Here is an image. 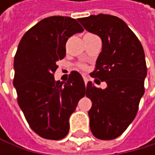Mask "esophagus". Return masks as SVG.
Instances as JSON below:
<instances>
[{
	"instance_id": "obj_1",
	"label": "esophagus",
	"mask_w": 155,
	"mask_h": 155,
	"mask_svg": "<svg viewBox=\"0 0 155 155\" xmlns=\"http://www.w3.org/2000/svg\"><path fill=\"white\" fill-rule=\"evenodd\" d=\"M84 84H87V83H88V78H87V77H85V76H84Z\"/></svg>"
}]
</instances>
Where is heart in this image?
Instances as JSON below:
<instances>
[{
    "instance_id": "obj_1",
    "label": "heart",
    "mask_w": 155,
    "mask_h": 155,
    "mask_svg": "<svg viewBox=\"0 0 155 155\" xmlns=\"http://www.w3.org/2000/svg\"><path fill=\"white\" fill-rule=\"evenodd\" d=\"M77 68L84 71V70H86V65L84 64V63H78V64H77Z\"/></svg>"
}]
</instances>
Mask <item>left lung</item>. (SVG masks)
<instances>
[{
  "instance_id": "left-lung-1",
  "label": "left lung",
  "mask_w": 155,
  "mask_h": 155,
  "mask_svg": "<svg viewBox=\"0 0 155 155\" xmlns=\"http://www.w3.org/2000/svg\"><path fill=\"white\" fill-rule=\"evenodd\" d=\"M78 21L102 40V51L90 76L105 82L107 87L101 89L90 82L86 85L85 95L92 101L88 111L90 129L97 139L114 140L135 119L145 91L144 50L138 37L117 16L99 14Z\"/></svg>"
}]
</instances>
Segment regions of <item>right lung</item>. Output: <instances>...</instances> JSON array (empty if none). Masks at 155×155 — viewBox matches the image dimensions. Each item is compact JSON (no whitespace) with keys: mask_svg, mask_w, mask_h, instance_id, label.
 I'll use <instances>...</instances> for the list:
<instances>
[{"mask_svg":"<svg viewBox=\"0 0 155 155\" xmlns=\"http://www.w3.org/2000/svg\"><path fill=\"white\" fill-rule=\"evenodd\" d=\"M83 27L69 16H50L24 34L17 47L13 84L17 102L31 128L46 140H61L70 129L69 118L85 95L79 72L66 83L55 81L57 62L66 56V43Z\"/></svg>","mask_w":155,"mask_h":155,"instance_id":"add662e5","label":"right lung"}]
</instances>
